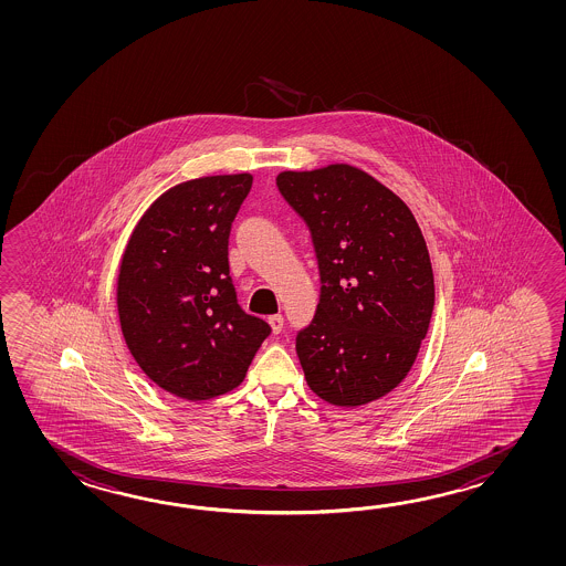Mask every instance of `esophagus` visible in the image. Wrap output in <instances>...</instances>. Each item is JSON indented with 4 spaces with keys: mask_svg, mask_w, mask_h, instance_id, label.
<instances>
[{
    "mask_svg": "<svg viewBox=\"0 0 566 566\" xmlns=\"http://www.w3.org/2000/svg\"><path fill=\"white\" fill-rule=\"evenodd\" d=\"M269 325H271L273 334H281V332H283V325H285V322H283V315H281V313L271 315V317H269Z\"/></svg>",
    "mask_w": 566,
    "mask_h": 566,
    "instance_id": "34e87169",
    "label": "esophagus"
}]
</instances>
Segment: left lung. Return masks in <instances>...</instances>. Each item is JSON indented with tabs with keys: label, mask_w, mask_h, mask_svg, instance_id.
Wrapping results in <instances>:
<instances>
[{
	"label": "left lung",
	"mask_w": 566,
	"mask_h": 566,
	"mask_svg": "<svg viewBox=\"0 0 566 566\" xmlns=\"http://www.w3.org/2000/svg\"><path fill=\"white\" fill-rule=\"evenodd\" d=\"M277 186L312 230L322 279L295 346L307 385L336 407L385 397L412 368L433 315V266L417 220L348 164L281 171Z\"/></svg>",
	"instance_id": "8db88e82"
}]
</instances>
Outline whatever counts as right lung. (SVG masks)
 I'll list each match as a JSON object with an SVG mask.
<instances>
[{
  "instance_id": "1",
  "label": "right lung",
  "mask_w": 566,
  "mask_h": 566,
  "mask_svg": "<svg viewBox=\"0 0 566 566\" xmlns=\"http://www.w3.org/2000/svg\"><path fill=\"white\" fill-rule=\"evenodd\" d=\"M251 186V174L181 181L145 210L120 256V332L139 368L169 395H227L271 334L242 312L230 279V227Z\"/></svg>"
}]
</instances>
